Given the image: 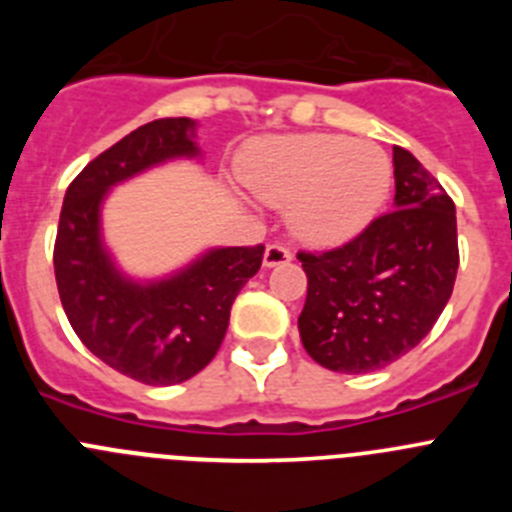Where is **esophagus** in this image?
<instances>
[{"label": "esophagus", "mask_w": 512, "mask_h": 512, "mask_svg": "<svg viewBox=\"0 0 512 512\" xmlns=\"http://www.w3.org/2000/svg\"><path fill=\"white\" fill-rule=\"evenodd\" d=\"M292 261V251L287 246H279V243H271L264 251V266H282Z\"/></svg>", "instance_id": "34e87169"}]
</instances>
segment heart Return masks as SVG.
<instances>
[{
  "mask_svg": "<svg viewBox=\"0 0 512 512\" xmlns=\"http://www.w3.org/2000/svg\"><path fill=\"white\" fill-rule=\"evenodd\" d=\"M261 202L289 207V225L310 246H341L372 223L390 197L392 164L374 143L330 133L261 140L241 161Z\"/></svg>",
  "mask_w": 512,
  "mask_h": 512,
  "instance_id": "1",
  "label": "heart"
}]
</instances>
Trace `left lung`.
<instances>
[{
    "label": "left lung",
    "mask_w": 512,
    "mask_h": 512,
    "mask_svg": "<svg viewBox=\"0 0 512 512\" xmlns=\"http://www.w3.org/2000/svg\"><path fill=\"white\" fill-rule=\"evenodd\" d=\"M395 205L354 241L297 253L307 274L302 346L330 372L384 369L418 346L454 292L456 207L436 176L392 148Z\"/></svg>",
    "instance_id": "left-lung-1"
}]
</instances>
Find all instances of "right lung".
<instances>
[{
  "mask_svg": "<svg viewBox=\"0 0 512 512\" xmlns=\"http://www.w3.org/2000/svg\"><path fill=\"white\" fill-rule=\"evenodd\" d=\"M197 122L140 125L84 166L66 189L53 266L61 305L81 343L115 372L166 387L192 379L217 354L230 307L261 269L264 246L207 248L161 279L128 277L102 238L112 187L176 158H200Z\"/></svg>",
  "mask_w": 512,
  "mask_h": 512,
  "instance_id": "right-lung-1",
  "label": "right lung"
}]
</instances>
